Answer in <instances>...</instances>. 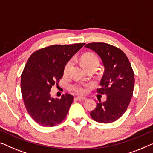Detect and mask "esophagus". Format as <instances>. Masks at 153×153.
Listing matches in <instances>:
<instances>
[{
    "mask_svg": "<svg viewBox=\"0 0 153 153\" xmlns=\"http://www.w3.org/2000/svg\"><path fill=\"white\" fill-rule=\"evenodd\" d=\"M75 99H76L77 100H79V101H85L86 100L85 98L79 97V96H78V97H77V98H75Z\"/></svg>",
    "mask_w": 153,
    "mask_h": 153,
    "instance_id": "1",
    "label": "esophagus"
}]
</instances>
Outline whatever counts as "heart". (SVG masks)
<instances>
[{
	"label": "heart",
	"instance_id": "heart-1",
	"mask_svg": "<svg viewBox=\"0 0 153 153\" xmlns=\"http://www.w3.org/2000/svg\"><path fill=\"white\" fill-rule=\"evenodd\" d=\"M80 60L83 65L86 68H89L92 67L98 68L100 64L98 57L97 55L91 53H86L82 56ZM73 66V60L69 59L66 62V63L64 64L63 68V74L64 76H68L69 74L70 71L71 69ZM71 91L74 92L76 94H85L88 91V85L82 82H76L72 84L70 86Z\"/></svg>",
	"mask_w": 153,
	"mask_h": 153
}]
</instances>
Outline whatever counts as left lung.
<instances>
[{
  "mask_svg": "<svg viewBox=\"0 0 153 153\" xmlns=\"http://www.w3.org/2000/svg\"><path fill=\"white\" fill-rule=\"evenodd\" d=\"M85 47L95 51L102 59L105 72L101 87L96 91L107 95L105 102L97 101L90 115L98 123H109L121 117L128 109L134 90V71L126 55L117 47L103 42L89 43Z\"/></svg>",
  "mask_w": 153,
  "mask_h": 153,
  "instance_id": "obj_1",
  "label": "left lung"
}]
</instances>
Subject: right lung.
<instances>
[{"mask_svg":"<svg viewBox=\"0 0 153 153\" xmlns=\"http://www.w3.org/2000/svg\"><path fill=\"white\" fill-rule=\"evenodd\" d=\"M85 43L52 45L30 55L21 77V94L27 112L36 123L53 127L62 122L74 101L66 94L59 99L51 97V89L63 77L64 64Z\"/></svg>","mask_w":153,"mask_h":153,"instance_id":"right-lung-1","label":"right lung"}]
</instances>
